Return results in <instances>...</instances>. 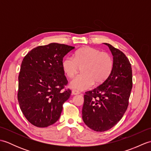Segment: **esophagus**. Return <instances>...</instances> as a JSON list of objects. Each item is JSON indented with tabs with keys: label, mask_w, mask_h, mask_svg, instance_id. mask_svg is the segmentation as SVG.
I'll list each match as a JSON object with an SVG mask.
<instances>
[{
	"label": "esophagus",
	"mask_w": 151,
	"mask_h": 151,
	"mask_svg": "<svg viewBox=\"0 0 151 151\" xmlns=\"http://www.w3.org/2000/svg\"><path fill=\"white\" fill-rule=\"evenodd\" d=\"M72 94L73 95H78L80 94V92L77 90H75V89H73V90H72Z\"/></svg>",
	"instance_id": "1"
}]
</instances>
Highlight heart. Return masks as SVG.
I'll use <instances>...</instances> for the list:
<instances>
[{
    "label": "heart",
    "mask_w": 151,
    "mask_h": 151,
    "mask_svg": "<svg viewBox=\"0 0 151 151\" xmlns=\"http://www.w3.org/2000/svg\"><path fill=\"white\" fill-rule=\"evenodd\" d=\"M82 67V74L70 82L75 90H85L95 83L100 84L106 81L114 68V60L108 52L90 47H84L76 51L73 57L67 56L62 62V68L68 78H72Z\"/></svg>",
    "instance_id": "b5f03b06"
}]
</instances>
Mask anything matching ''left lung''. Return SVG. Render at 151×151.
<instances>
[{"instance_id": "1", "label": "left lung", "mask_w": 151, "mask_h": 151, "mask_svg": "<svg viewBox=\"0 0 151 151\" xmlns=\"http://www.w3.org/2000/svg\"><path fill=\"white\" fill-rule=\"evenodd\" d=\"M114 56V68L102 84L86 91L82 108L84 123L93 130L104 132L123 117L132 88V67L126 55L106 43Z\"/></svg>"}]
</instances>
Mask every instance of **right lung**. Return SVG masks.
<instances>
[{
    "label": "right lung",
    "mask_w": 151,
    "mask_h": 151,
    "mask_svg": "<svg viewBox=\"0 0 151 151\" xmlns=\"http://www.w3.org/2000/svg\"><path fill=\"white\" fill-rule=\"evenodd\" d=\"M75 47L56 43L38 46L22 61L17 99L30 123L47 127L59 119L71 91L63 89L68 81L62 68L63 58Z\"/></svg>",
    "instance_id": "add662e5"
}]
</instances>
